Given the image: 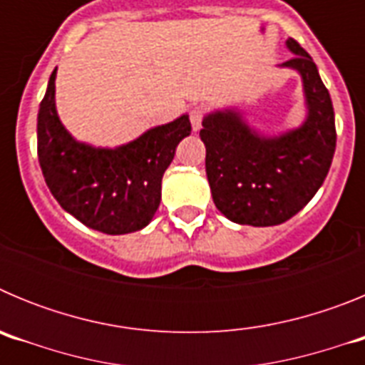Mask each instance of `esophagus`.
<instances>
[{
    "instance_id": "esophagus-1",
    "label": "esophagus",
    "mask_w": 365,
    "mask_h": 365,
    "mask_svg": "<svg viewBox=\"0 0 365 365\" xmlns=\"http://www.w3.org/2000/svg\"><path fill=\"white\" fill-rule=\"evenodd\" d=\"M202 118H205V109H202V108H192V109H190V122H192V130L193 131L201 130Z\"/></svg>"
}]
</instances>
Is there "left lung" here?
Segmentation results:
<instances>
[{
  "label": "left lung",
  "mask_w": 365,
  "mask_h": 365,
  "mask_svg": "<svg viewBox=\"0 0 365 365\" xmlns=\"http://www.w3.org/2000/svg\"><path fill=\"white\" fill-rule=\"evenodd\" d=\"M294 53L282 63L302 74L307 118L279 137L250 130L240 111L206 115L201 140L206 177L222 215L240 225L274 227L298 214L324 185L336 148L334 109L316 63L289 38Z\"/></svg>",
  "instance_id": "8db88e82"
}]
</instances>
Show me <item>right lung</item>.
<instances>
[{
  "label": "right lung",
  "instance_id": "add662e5",
  "mask_svg": "<svg viewBox=\"0 0 365 365\" xmlns=\"http://www.w3.org/2000/svg\"><path fill=\"white\" fill-rule=\"evenodd\" d=\"M56 69L38 111V160L63 210L93 230L118 235L144 228L160 205V182L177 144L192 131L188 115L157 125L133 143L93 148L78 143L58 118Z\"/></svg>",
  "mask_w": 365,
  "mask_h": 365
}]
</instances>
